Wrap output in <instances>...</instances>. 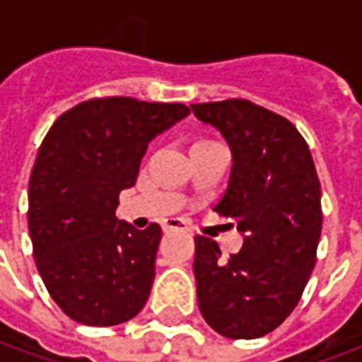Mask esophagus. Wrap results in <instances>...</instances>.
I'll use <instances>...</instances> for the list:
<instances>
[{"label": "esophagus", "instance_id": "34e87169", "mask_svg": "<svg viewBox=\"0 0 362 362\" xmlns=\"http://www.w3.org/2000/svg\"><path fill=\"white\" fill-rule=\"evenodd\" d=\"M163 230H165V233H173V230H189V227L186 221L166 219L165 225H163Z\"/></svg>", "mask_w": 362, "mask_h": 362}]
</instances>
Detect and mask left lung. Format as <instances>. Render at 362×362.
Listing matches in <instances>:
<instances>
[{
  "label": "left lung",
  "instance_id": "left-lung-1",
  "mask_svg": "<svg viewBox=\"0 0 362 362\" xmlns=\"http://www.w3.org/2000/svg\"><path fill=\"white\" fill-rule=\"evenodd\" d=\"M233 153L215 211L244 235L240 252L196 236L197 303L205 322L230 339H256L281 326L303 296L322 233L320 180L310 149L287 118L244 98L192 104Z\"/></svg>",
  "mask_w": 362,
  "mask_h": 362
}]
</instances>
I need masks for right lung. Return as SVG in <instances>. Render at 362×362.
<instances>
[{"mask_svg":"<svg viewBox=\"0 0 362 362\" xmlns=\"http://www.w3.org/2000/svg\"><path fill=\"white\" fill-rule=\"evenodd\" d=\"M178 103L106 96L64 112L44 137L28 182V233L54 303L85 326L139 314L155 279L163 230L116 217L153 137L186 118Z\"/></svg>","mask_w":362,"mask_h":362,"instance_id":"1","label":"right lung"}]
</instances>
